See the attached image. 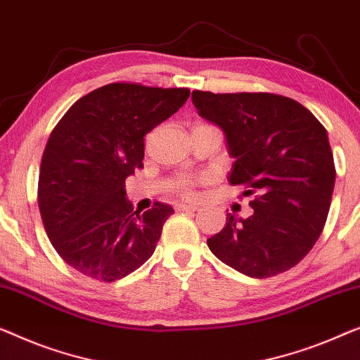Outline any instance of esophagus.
Listing matches in <instances>:
<instances>
[{"instance_id": "obj_1", "label": "esophagus", "mask_w": 360, "mask_h": 360, "mask_svg": "<svg viewBox=\"0 0 360 360\" xmlns=\"http://www.w3.org/2000/svg\"><path fill=\"white\" fill-rule=\"evenodd\" d=\"M176 211H185V212H196L200 211V207L195 205H176Z\"/></svg>"}]
</instances>
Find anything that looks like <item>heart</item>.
Here are the masks:
<instances>
[{
  "label": "heart",
  "instance_id": "obj_1",
  "mask_svg": "<svg viewBox=\"0 0 360 360\" xmlns=\"http://www.w3.org/2000/svg\"><path fill=\"white\" fill-rule=\"evenodd\" d=\"M198 181H200V179H196L193 175H179L172 181V190L184 198H193L195 196Z\"/></svg>",
  "mask_w": 360,
  "mask_h": 360
}]
</instances>
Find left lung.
I'll use <instances>...</instances> for the list:
<instances>
[{"label": "left lung", "mask_w": 360, "mask_h": 360, "mask_svg": "<svg viewBox=\"0 0 360 360\" xmlns=\"http://www.w3.org/2000/svg\"><path fill=\"white\" fill-rule=\"evenodd\" d=\"M201 117L219 124L232 164L229 184L253 195V214H227L207 247L250 278L294 268L325 227L336 169L326 129L294 98L269 92L193 91Z\"/></svg>", "instance_id": "obj_1"}]
</instances>
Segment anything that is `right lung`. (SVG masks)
I'll return each instance as SVG.
<instances>
[{"label":"right lung","instance_id":"add662e5","mask_svg":"<svg viewBox=\"0 0 360 360\" xmlns=\"http://www.w3.org/2000/svg\"><path fill=\"white\" fill-rule=\"evenodd\" d=\"M190 97L186 87L112 82L72 103L41 155L37 201L56 253L102 283L133 273L154 253L174 210L155 201L139 214L124 180L143 169L144 136Z\"/></svg>","mask_w":360,"mask_h":360}]
</instances>
